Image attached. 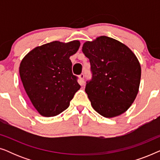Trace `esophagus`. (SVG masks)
<instances>
[{"label":"esophagus","mask_w":160,"mask_h":160,"mask_svg":"<svg viewBox=\"0 0 160 160\" xmlns=\"http://www.w3.org/2000/svg\"><path fill=\"white\" fill-rule=\"evenodd\" d=\"M79 83L81 85H83L84 84V75L83 73L81 74V75H79Z\"/></svg>","instance_id":"1"}]
</instances>
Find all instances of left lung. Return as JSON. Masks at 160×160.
Wrapping results in <instances>:
<instances>
[{
    "instance_id": "obj_1",
    "label": "left lung",
    "mask_w": 160,
    "mask_h": 160,
    "mask_svg": "<svg viewBox=\"0 0 160 160\" xmlns=\"http://www.w3.org/2000/svg\"><path fill=\"white\" fill-rule=\"evenodd\" d=\"M82 52L92 73L85 88L92 108L106 118L122 114L139 90L141 68L137 57L125 44L105 36L86 41Z\"/></svg>"
}]
</instances>
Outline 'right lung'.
Masks as SVG:
<instances>
[{
	"label": "right lung",
	"instance_id": "obj_1",
	"mask_svg": "<svg viewBox=\"0 0 160 160\" xmlns=\"http://www.w3.org/2000/svg\"><path fill=\"white\" fill-rule=\"evenodd\" d=\"M79 47L78 40L68 43L54 41L34 48L22 60L19 71L23 87L43 117L62 113L80 89L70 60Z\"/></svg>",
	"mask_w": 160,
	"mask_h": 160
}]
</instances>
